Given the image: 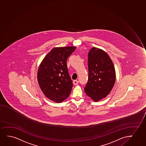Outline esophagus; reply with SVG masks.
I'll return each instance as SVG.
<instances>
[{
	"label": "esophagus",
	"instance_id": "34e87169",
	"mask_svg": "<svg viewBox=\"0 0 146 146\" xmlns=\"http://www.w3.org/2000/svg\"><path fill=\"white\" fill-rule=\"evenodd\" d=\"M78 83H79V81H78V80H74L73 81V84H74V85H78Z\"/></svg>",
	"mask_w": 146,
	"mask_h": 146
}]
</instances>
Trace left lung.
<instances>
[{
  "label": "left lung",
  "mask_w": 146,
  "mask_h": 146,
  "mask_svg": "<svg viewBox=\"0 0 146 146\" xmlns=\"http://www.w3.org/2000/svg\"><path fill=\"white\" fill-rule=\"evenodd\" d=\"M89 77L84 88L86 95L98 102L108 96L116 80L113 63L108 53L94 47L88 53Z\"/></svg>",
  "instance_id": "8db88e82"
}]
</instances>
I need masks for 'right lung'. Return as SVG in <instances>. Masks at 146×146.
Wrapping results in <instances>:
<instances>
[{
  "label": "right lung",
  "mask_w": 146,
  "mask_h": 146,
  "mask_svg": "<svg viewBox=\"0 0 146 146\" xmlns=\"http://www.w3.org/2000/svg\"><path fill=\"white\" fill-rule=\"evenodd\" d=\"M76 48V46L54 47L40 64L38 83L50 100L59 103L69 96L73 83L68 73L67 59Z\"/></svg>",
  "instance_id": "obj_1"
}]
</instances>
